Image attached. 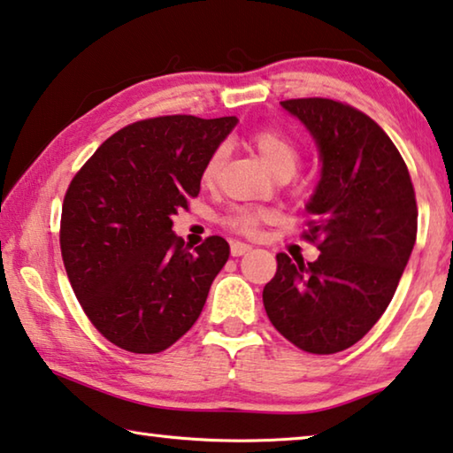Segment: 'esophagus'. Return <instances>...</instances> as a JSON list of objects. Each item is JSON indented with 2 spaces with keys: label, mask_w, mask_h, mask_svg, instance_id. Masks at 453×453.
Returning <instances> with one entry per match:
<instances>
[{
  "label": "esophagus",
  "mask_w": 453,
  "mask_h": 453,
  "mask_svg": "<svg viewBox=\"0 0 453 453\" xmlns=\"http://www.w3.org/2000/svg\"><path fill=\"white\" fill-rule=\"evenodd\" d=\"M250 250H252V246H250V243H243V242H232V256H243V254H248Z\"/></svg>",
  "instance_id": "obj_1"
}]
</instances>
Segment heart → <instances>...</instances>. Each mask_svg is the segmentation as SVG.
Here are the masks:
<instances>
[{
    "label": "heart",
    "instance_id": "heart-1",
    "mask_svg": "<svg viewBox=\"0 0 453 453\" xmlns=\"http://www.w3.org/2000/svg\"><path fill=\"white\" fill-rule=\"evenodd\" d=\"M250 145L260 157L262 163L268 167L272 175H292L298 167L300 153L294 142L278 128H262V131H256L250 136ZM221 163H224V149H215L210 155V159L205 161L203 179L205 185L215 181V177L219 173ZM276 218V213L272 210H252V207H240L227 218V226L238 229L243 234L256 232V227L265 221H272Z\"/></svg>",
    "mask_w": 453,
    "mask_h": 453
}]
</instances>
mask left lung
<instances>
[{"instance_id": "1", "label": "left lung", "mask_w": 453, "mask_h": 453, "mask_svg": "<svg viewBox=\"0 0 453 453\" xmlns=\"http://www.w3.org/2000/svg\"><path fill=\"white\" fill-rule=\"evenodd\" d=\"M280 106L319 150L304 235L320 240V256L304 264L278 254L264 308L298 349L333 355L361 341L389 306L418 235L415 191L399 150L367 114L328 98Z\"/></svg>"}]
</instances>
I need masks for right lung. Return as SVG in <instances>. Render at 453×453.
Segmentation results:
<instances>
[{
    "label": "right lung",
    "mask_w": 453,
    "mask_h": 453,
    "mask_svg": "<svg viewBox=\"0 0 453 453\" xmlns=\"http://www.w3.org/2000/svg\"><path fill=\"white\" fill-rule=\"evenodd\" d=\"M235 125V117L188 114L139 120L109 136L72 179L64 268L86 317L117 347L161 353L203 311L229 243L211 235L189 252L171 215L197 197L205 161Z\"/></svg>",
    "instance_id": "add662e5"
}]
</instances>
